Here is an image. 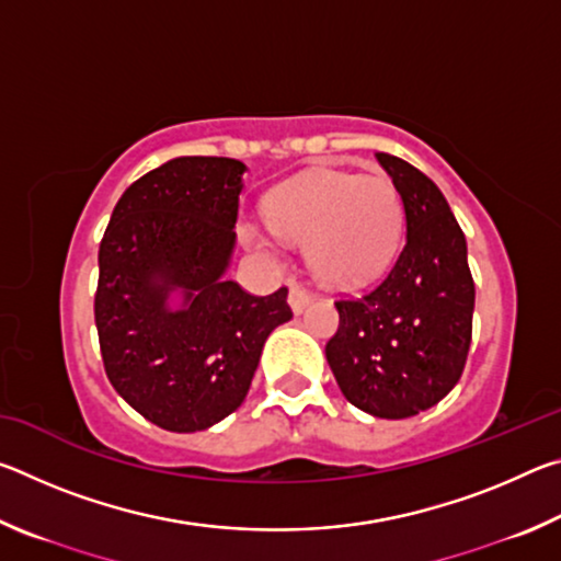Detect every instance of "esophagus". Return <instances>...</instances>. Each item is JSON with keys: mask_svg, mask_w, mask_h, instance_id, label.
Listing matches in <instances>:
<instances>
[{"mask_svg": "<svg viewBox=\"0 0 561 561\" xmlns=\"http://www.w3.org/2000/svg\"><path fill=\"white\" fill-rule=\"evenodd\" d=\"M311 299H314V294H311L309 289H304L301 284H291L289 287V307L294 314H301V311L309 307Z\"/></svg>", "mask_w": 561, "mask_h": 561, "instance_id": "obj_1", "label": "esophagus"}]
</instances>
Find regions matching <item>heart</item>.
I'll return each instance as SVG.
<instances>
[{"label": "heart", "instance_id": "1", "mask_svg": "<svg viewBox=\"0 0 561 561\" xmlns=\"http://www.w3.org/2000/svg\"><path fill=\"white\" fill-rule=\"evenodd\" d=\"M270 230L244 225L242 237L264 257H277L279 234L309 244V264L336 287H356L383 274L403 237V201L383 173L311 170L267 197Z\"/></svg>", "mask_w": 561, "mask_h": 561}]
</instances>
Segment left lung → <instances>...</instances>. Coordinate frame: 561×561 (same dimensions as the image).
<instances>
[{
    "mask_svg": "<svg viewBox=\"0 0 561 561\" xmlns=\"http://www.w3.org/2000/svg\"><path fill=\"white\" fill-rule=\"evenodd\" d=\"M405 210V244L360 299H341L327 360L341 393L376 417H411L448 396L468 358L474 282L468 244L438 185L405 160L376 153Z\"/></svg>",
    "mask_w": 561,
    "mask_h": 561,
    "instance_id": "8db88e82",
    "label": "left lung"
}]
</instances>
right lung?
<instances>
[{"label": "right lung", "instance_id": "obj_1", "mask_svg": "<svg viewBox=\"0 0 561 561\" xmlns=\"http://www.w3.org/2000/svg\"><path fill=\"white\" fill-rule=\"evenodd\" d=\"M247 165L183 156L138 178L113 207L93 301L103 366L130 408L195 433L240 408L264 341L291 319L287 289L225 279Z\"/></svg>", "mask_w": 561, "mask_h": 561}]
</instances>
